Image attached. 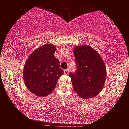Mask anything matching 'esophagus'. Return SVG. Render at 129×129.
Wrapping results in <instances>:
<instances>
[{
  "label": "esophagus",
  "instance_id": "34e87169",
  "mask_svg": "<svg viewBox=\"0 0 129 129\" xmlns=\"http://www.w3.org/2000/svg\"><path fill=\"white\" fill-rule=\"evenodd\" d=\"M64 73L66 74H69V69H65Z\"/></svg>",
  "mask_w": 129,
  "mask_h": 129
}]
</instances>
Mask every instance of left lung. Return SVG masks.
I'll return each instance as SVG.
<instances>
[{"mask_svg":"<svg viewBox=\"0 0 129 129\" xmlns=\"http://www.w3.org/2000/svg\"><path fill=\"white\" fill-rule=\"evenodd\" d=\"M76 71L69 73L74 90L79 97H95L104 87L106 69L99 54L90 46H78L74 48Z\"/></svg>","mask_w":129,"mask_h":129,"instance_id":"1","label":"left lung"}]
</instances>
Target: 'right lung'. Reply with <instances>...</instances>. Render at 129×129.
<instances>
[{
  "label": "right lung",
  "mask_w": 129,
  "mask_h": 129,
  "mask_svg": "<svg viewBox=\"0 0 129 129\" xmlns=\"http://www.w3.org/2000/svg\"><path fill=\"white\" fill-rule=\"evenodd\" d=\"M56 47L46 44L33 51L24 66V82L26 88L38 97H45L52 92L58 79L63 74L60 62L54 53Z\"/></svg>",
  "instance_id": "add662e5"
}]
</instances>
